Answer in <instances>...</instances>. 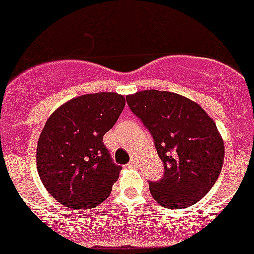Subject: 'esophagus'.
<instances>
[{
  "label": "esophagus",
  "mask_w": 254,
  "mask_h": 254,
  "mask_svg": "<svg viewBox=\"0 0 254 254\" xmlns=\"http://www.w3.org/2000/svg\"><path fill=\"white\" fill-rule=\"evenodd\" d=\"M128 165H129V167H132V168H136V167H137V159H136V158H132L131 160H129Z\"/></svg>",
  "instance_id": "1"
}]
</instances>
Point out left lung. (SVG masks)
Returning a JSON list of instances; mask_svg holds the SVG:
<instances>
[{"instance_id": "1", "label": "left lung", "mask_w": 254, "mask_h": 254, "mask_svg": "<svg viewBox=\"0 0 254 254\" xmlns=\"http://www.w3.org/2000/svg\"><path fill=\"white\" fill-rule=\"evenodd\" d=\"M127 104L154 138L164 164L150 193L165 208L190 207L217 181L224 142L211 117L197 103L170 91L143 90L126 96Z\"/></svg>"}]
</instances>
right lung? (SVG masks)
<instances>
[{"instance_id":"right-lung-1","label":"right lung","mask_w":254,"mask_h":254,"mask_svg":"<svg viewBox=\"0 0 254 254\" xmlns=\"http://www.w3.org/2000/svg\"><path fill=\"white\" fill-rule=\"evenodd\" d=\"M125 96H77L52 113L40 133L37 168L48 193L76 210L94 208L111 194L121 165L113 163L103 136L116 125Z\"/></svg>"}]
</instances>
